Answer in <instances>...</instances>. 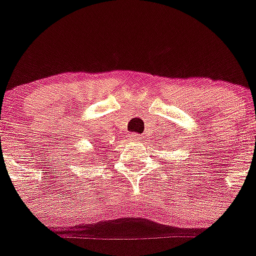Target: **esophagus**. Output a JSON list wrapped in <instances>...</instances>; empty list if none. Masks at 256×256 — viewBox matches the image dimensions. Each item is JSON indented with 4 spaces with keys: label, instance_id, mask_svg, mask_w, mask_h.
Listing matches in <instances>:
<instances>
[{
    "label": "esophagus",
    "instance_id": "34e87169",
    "mask_svg": "<svg viewBox=\"0 0 256 256\" xmlns=\"http://www.w3.org/2000/svg\"><path fill=\"white\" fill-rule=\"evenodd\" d=\"M128 139L132 140V142H140V140H142V136L138 135V134H130V135H128Z\"/></svg>",
    "mask_w": 256,
    "mask_h": 256
}]
</instances>
